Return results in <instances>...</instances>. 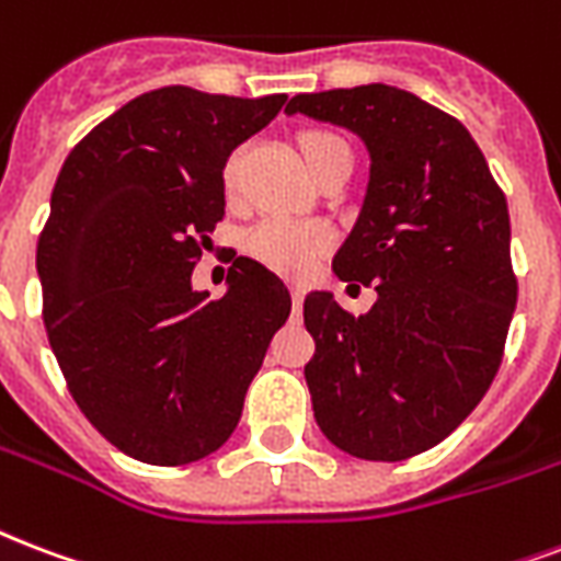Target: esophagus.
Listing matches in <instances>:
<instances>
[{"label":"esophagus","mask_w":561,"mask_h":561,"mask_svg":"<svg viewBox=\"0 0 561 561\" xmlns=\"http://www.w3.org/2000/svg\"><path fill=\"white\" fill-rule=\"evenodd\" d=\"M302 297H306V290L299 288V285H290V299H294V311L299 314V309H302Z\"/></svg>","instance_id":"34e87169"}]
</instances>
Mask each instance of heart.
Instances as JSON below:
<instances>
[{
	"label": "heart",
	"instance_id": "1",
	"mask_svg": "<svg viewBox=\"0 0 561 561\" xmlns=\"http://www.w3.org/2000/svg\"><path fill=\"white\" fill-rule=\"evenodd\" d=\"M344 144L335 135H309L302 140V152L306 161H314L320 152L329 147ZM238 167H241V152H234L226 161L224 185L226 191H234L238 185ZM332 232L323 224H306V220H290V217H264L247 232V250L252 259L273 267V271L288 273V276H306L314 267L320 255L329 250Z\"/></svg>",
	"mask_w": 561,
	"mask_h": 561
}]
</instances>
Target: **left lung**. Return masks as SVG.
I'll use <instances>...</instances> for the list:
<instances>
[{"mask_svg":"<svg viewBox=\"0 0 561 561\" xmlns=\"http://www.w3.org/2000/svg\"><path fill=\"white\" fill-rule=\"evenodd\" d=\"M285 114L347 128L370 156L332 271L374 285L376 302L356 318L329 290L306 297L314 421L356 459H409L444 442L497 374L518 299L506 196L459 119L391 84L297 93Z\"/></svg>","mask_w":561,"mask_h":561,"instance_id":"1","label":"left lung"}]
</instances>
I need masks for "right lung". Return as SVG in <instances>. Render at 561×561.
Returning a JSON list of instances; mask_svg holds the SVG:
<instances>
[{
	"label": "right lung",
	"instance_id": "right-lung-1",
	"mask_svg": "<svg viewBox=\"0 0 561 561\" xmlns=\"http://www.w3.org/2000/svg\"><path fill=\"white\" fill-rule=\"evenodd\" d=\"M285 93L259 100L170 84L126 102L64 161L37 241L43 323L84 417L147 465L220 450L290 294L238 255L226 294L191 282L224 220V167Z\"/></svg>",
	"mask_w": 561,
	"mask_h": 561
}]
</instances>
